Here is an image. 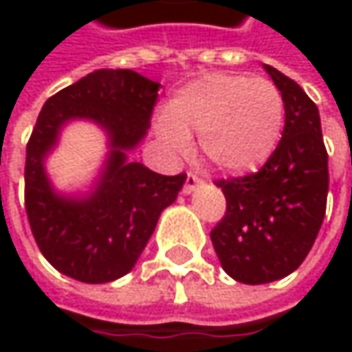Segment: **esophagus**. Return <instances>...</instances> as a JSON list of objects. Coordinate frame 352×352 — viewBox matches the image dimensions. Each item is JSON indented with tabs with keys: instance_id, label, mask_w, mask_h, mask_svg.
I'll use <instances>...</instances> for the list:
<instances>
[{
	"instance_id": "34e87169",
	"label": "esophagus",
	"mask_w": 352,
	"mask_h": 352,
	"mask_svg": "<svg viewBox=\"0 0 352 352\" xmlns=\"http://www.w3.org/2000/svg\"><path fill=\"white\" fill-rule=\"evenodd\" d=\"M199 183H201V177L195 175L193 171H187V175H185V183H183V193H191Z\"/></svg>"
}]
</instances>
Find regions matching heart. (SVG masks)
Returning <instances> with one entry per match:
<instances>
[{"mask_svg": "<svg viewBox=\"0 0 352 352\" xmlns=\"http://www.w3.org/2000/svg\"><path fill=\"white\" fill-rule=\"evenodd\" d=\"M285 122L281 91L269 79L212 73L181 87L169 100L157 134L173 153L197 134L204 157L218 169L245 173L277 148Z\"/></svg>", "mask_w": 352, "mask_h": 352, "instance_id": "obj_1", "label": "heart"}]
</instances>
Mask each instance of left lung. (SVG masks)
Listing matches in <instances>:
<instances>
[{"instance_id":"1","label":"left lung","mask_w":352,"mask_h":352,"mask_svg":"<svg viewBox=\"0 0 352 352\" xmlns=\"http://www.w3.org/2000/svg\"><path fill=\"white\" fill-rule=\"evenodd\" d=\"M283 96L285 126L267 163L250 175L218 179L224 218L210 232L222 269L246 285L294 273L316 241L326 214L328 153L320 113L306 91L265 65Z\"/></svg>"}]
</instances>
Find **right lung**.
Returning a JSON list of instances; mask_svg holds the SVG:
<instances>
[{"instance_id":"obj_1","label":"right lung","mask_w":352,"mask_h":352,"mask_svg":"<svg viewBox=\"0 0 352 352\" xmlns=\"http://www.w3.org/2000/svg\"><path fill=\"white\" fill-rule=\"evenodd\" d=\"M159 83L130 69H100L60 89L40 109L26 146L24 201L34 241L63 275L107 283L126 275L148 243L161 212L177 199L185 173L159 175L128 161L146 134ZM73 117L94 119L110 134V157L96 191L75 200L52 191L41 161Z\"/></svg>"}]
</instances>
